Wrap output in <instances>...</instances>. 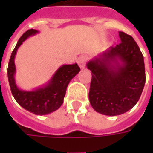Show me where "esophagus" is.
<instances>
[{
	"label": "esophagus",
	"mask_w": 153,
	"mask_h": 153,
	"mask_svg": "<svg viewBox=\"0 0 153 153\" xmlns=\"http://www.w3.org/2000/svg\"><path fill=\"white\" fill-rule=\"evenodd\" d=\"M86 61H87V58H86L85 56H81V57L78 58L77 64H78V65H79V67L81 69H84L85 68Z\"/></svg>",
	"instance_id": "34e87169"
}]
</instances>
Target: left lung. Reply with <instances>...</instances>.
<instances>
[{
	"mask_svg": "<svg viewBox=\"0 0 153 153\" xmlns=\"http://www.w3.org/2000/svg\"><path fill=\"white\" fill-rule=\"evenodd\" d=\"M121 42L87 63L92 72L88 94L92 107L106 116H117L138 102L146 82L144 58L131 36L118 32Z\"/></svg>",
	"mask_w": 153,
	"mask_h": 153,
	"instance_id": "obj_1",
	"label": "left lung"
}]
</instances>
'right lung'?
<instances>
[{"mask_svg": "<svg viewBox=\"0 0 153 153\" xmlns=\"http://www.w3.org/2000/svg\"><path fill=\"white\" fill-rule=\"evenodd\" d=\"M38 33V30L31 29L22 35L11 54L7 68V76L12 94L19 105L31 113L42 116L50 114L61 106L68 84L78 74L80 68L76 63L72 65H62L44 85L32 90L21 89L17 85L15 80V56L19 48L25 40Z\"/></svg>", "mask_w": 153, "mask_h": 153, "instance_id": "right-lung-1", "label": "right lung"}]
</instances>
